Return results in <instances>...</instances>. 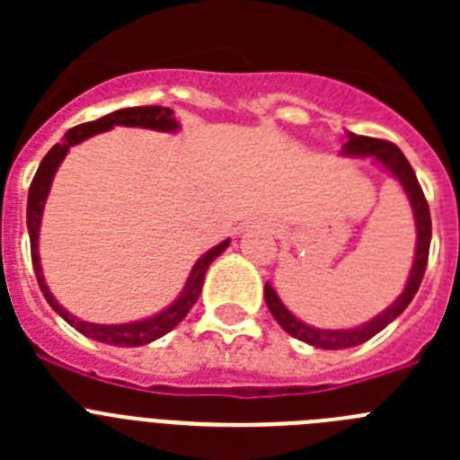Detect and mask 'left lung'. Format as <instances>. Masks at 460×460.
<instances>
[{
	"mask_svg": "<svg viewBox=\"0 0 460 460\" xmlns=\"http://www.w3.org/2000/svg\"><path fill=\"white\" fill-rule=\"evenodd\" d=\"M345 136H348V142H345L343 149H341L343 156L373 158V161H377L382 168L392 174L398 184L403 186L405 195H408L410 200V207H412L414 226H417V249H414L412 270H410L408 283H405L403 292L396 296V302H394L392 306L385 308L382 313H377L373 320H368V323L359 324V327L355 329H318L302 323V320L295 318V315L288 311L286 304L280 302V296L276 295L274 288H271L270 283H265V302L267 308L271 311V315L276 318V323L286 329L288 334L295 336V339L304 341V343L313 345V348H323V350H345V348H355V345H361L364 341L373 339V336H376L377 332H382L389 323H394V320L408 308V304L412 302V296L420 290L430 249L429 202H426L424 190H421L420 181H417V174H414L412 165L408 164V158L403 156V152H401L394 142L387 140L355 136V133H345Z\"/></svg>",
	"mask_w": 460,
	"mask_h": 460,
	"instance_id": "left-lung-1",
	"label": "left lung"
}]
</instances>
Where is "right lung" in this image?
Segmentation results:
<instances>
[{
	"mask_svg": "<svg viewBox=\"0 0 460 460\" xmlns=\"http://www.w3.org/2000/svg\"><path fill=\"white\" fill-rule=\"evenodd\" d=\"M112 126H137V128H152V131H164V133H174L180 131V124L174 119L172 110L161 108V105H137V108H124L117 110V112H110V115L101 117L96 121H87V124L73 126L71 131H66L62 142H57L55 147L43 156L39 170H36L34 180L30 186V198H27V230H30V243H31V265H34L36 280H39V288L46 296V302L55 308L64 320H66L71 327H75L83 336L87 339L99 341V343L108 345H119V348H137V345H147L152 341L161 339L168 332H172L181 320L186 318V313L193 308V304L198 302V296L202 292V283H205V274L209 270V265L223 251L230 246V239L217 243L214 249L207 251L198 262L190 270L189 279H186V286L181 288L180 296L174 299L170 306H165L164 311H158L156 315H149L145 320H136V323H124V324H96L87 323V320L75 318L73 313H68L62 304L57 302L55 295L48 288L46 279H43V270H40V258H39V233H40V218H43V207H46L48 193H50L52 180H55L57 168L62 165V161L66 158L68 149L73 145H80L87 137L96 136V133L110 131Z\"/></svg>",
	"mask_w": 460,
	"mask_h": 460,
	"instance_id": "add662e5",
	"label": "right lung"
}]
</instances>
